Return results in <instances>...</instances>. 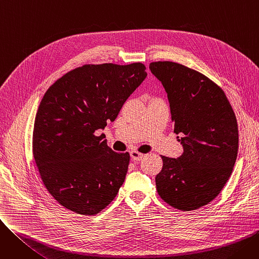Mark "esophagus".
Instances as JSON below:
<instances>
[{"mask_svg":"<svg viewBox=\"0 0 259 259\" xmlns=\"http://www.w3.org/2000/svg\"><path fill=\"white\" fill-rule=\"evenodd\" d=\"M130 155H131V158H132L133 160H141V159L145 156L143 153H141V152H139V151H137V150H132V151L130 152Z\"/></svg>","mask_w":259,"mask_h":259,"instance_id":"esophagus-1","label":"esophagus"}]
</instances>
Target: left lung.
Here are the masks:
<instances>
[{
    "label": "left lung",
    "mask_w": 259,
    "mask_h": 259,
    "mask_svg": "<svg viewBox=\"0 0 259 259\" xmlns=\"http://www.w3.org/2000/svg\"><path fill=\"white\" fill-rule=\"evenodd\" d=\"M149 68L168 94L174 133L182 135L184 147L178 158L161 155L157 193L175 209H199L221 193L233 171L238 151L235 113L224 90L202 73L168 61Z\"/></svg>",
    "instance_id": "left-lung-1"
}]
</instances>
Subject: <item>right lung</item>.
<instances>
[{
	"label": "right lung",
	"mask_w": 259,
	"mask_h": 259,
	"mask_svg": "<svg viewBox=\"0 0 259 259\" xmlns=\"http://www.w3.org/2000/svg\"><path fill=\"white\" fill-rule=\"evenodd\" d=\"M146 76L142 63L86 64L44 94L34 120L33 157L47 191L64 208L95 215L115 198L130 154L114 152L94 133L116 118Z\"/></svg>",
	"instance_id": "add662e5"
}]
</instances>
